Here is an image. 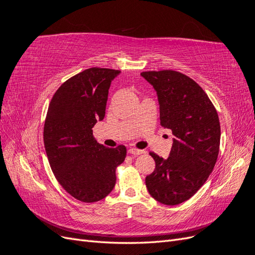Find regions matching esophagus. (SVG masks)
I'll use <instances>...</instances> for the list:
<instances>
[{"label":"esophagus","mask_w":255,"mask_h":255,"mask_svg":"<svg viewBox=\"0 0 255 255\" xmlns=\"http://www.w3.org/2000/svg\"><path fill=\"white\" fill-rule=\"evenodd\" d=\"M128 153L132 154V155H140V154L144 153V151L143 150H139V149H136V148H130L128 150Z\"/></svg>","instance_id":"1"}]
</instances>
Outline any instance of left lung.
Masks as SVG:
<instances>
[{
	"label": "left lung",
	"instance_id": "1",
	"mask_svg": "<svg viewBox=\"0 0 255 255\" xmlns=\"http://www.w3.org/2000/svg\"><path fill=\"white\" fill-rule=\"evenodd\" d=\"M140 75L156 91L161 127L174 136L167 158L150 153L155 169L145 177L146 189L160 203L180 204L201 188L215 167L220 144L218 114L204 90L183 73Z\"/></svg>",
	"mask_w": 255,
	"mask_h": 255
}]
</instances>
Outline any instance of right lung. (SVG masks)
<instances>
[{
	"label": "right lung",
	"mask_w": 255,
	"mask_h": 255,
	"mask_svg": "<svg viewBox=\"0 0 255 255\" xmlns=\"http://www.w3.org/2000/svg\"><path fill=\"white\" fill-rule=\"evenodd\" d=\"M119 70L89 68L66 81L54 94L43 128L52 171L63 188L82 202L104 199L116 184V168L127 148L100 144L92 128L105 116L112 81Z\"/></svg>",
	"instance_id": "obj_1"
}]
</instances>
